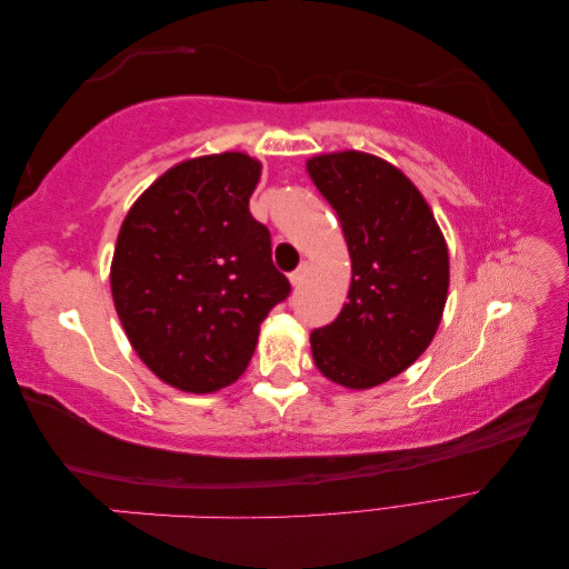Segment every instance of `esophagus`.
Returning <instances> with one entry per match:
<instances>
[{
    "mask_svg": "<svg viewBox=\"0 0 569 569\" xmlns=\"http://www.w3.org/2000/svg\"><path fill=\"white\" fill-rule=\"evenodd\" d=\"M306 272H308V263L303 261V263H301V266H299L295 272L289 274V282L295 284V287H301V282H303V278H306Z\"/></svg>",
    "mask_w": 569,
    "mask_h": 569,
    "instance_id": "esophagus-1",
    "label": "esophagus"
}]
</instances>
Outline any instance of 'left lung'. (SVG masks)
Returning a JSON list of instances; mask_svg holds the SVG:
<instances>
[{
  "label": "left lung",
  "mask_w": 569,
  "mask_h": 569,
  "mask_svg": "<svg viewBox=\"0 0 569 569\" xmlns=\"http://www.w3.org/2000/svg\"><path fill=\"white\" fill-rule=\"evenodd\" d=\"M306 168L351 256L349 301L311 335L316 368L341 387L370 389L432 343L449 295V249L418 187L385 159L337 151Z\"/></svg>",
  "instance_id": "1"
}]
</instances>
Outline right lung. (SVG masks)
Returning a JSON list of instances; mask_svg holds the SVG:
<instances>
[{
	"label": "right lung",
	"instance_id": "1",
	"mask_svg": "<svg viewBox=\"0 0 569 569\" xmlns=\"http://www.w3.org/2000/svg\"><path fill=\"white\" fill-rule=\"evenodd\" d=\"M261 163L242 151L189 159L132 203L111 261L120 325L166 385L211 393L253 356L261 322L287 299L270 232L249 211Z\"/></svg>",
	"mask_w": 569,
	"mask_h": 569
}]
</instances>
